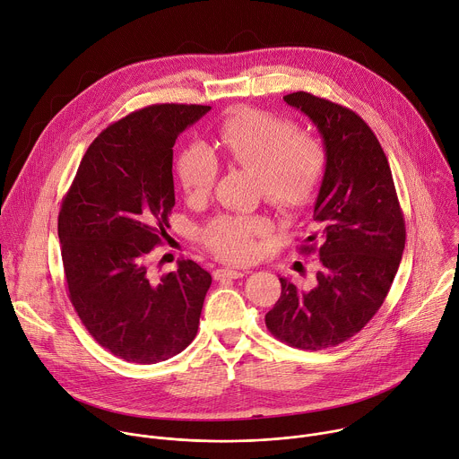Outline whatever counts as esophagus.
Listing matches in <instances>:
<instances>
[{"mask_svg":"<svg viewBox=\"0 0 459 459\" xmlns=\"http://www.w3.org/2000/svg\"><path fill=\"white\" fill-rule=\"evenodd\" d=\"M245 273L241 271H234V269H218L214 271V280H238L243 278Z\"/></svg>","mask_w":459,"mask_h":459,"instance_id":"obj_1","label":"esophagus"}]
</instances>
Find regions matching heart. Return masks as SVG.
I'll return each instance as SVG.
<instances>
[{"mask_svg":"<svg viewBox=\"0 0 459 459\" xmlns=\"http://www.w3.org/2000/svg\"><path fill=\"white\" fill-rule=\"evenodd\" d=\"M257 172L264 198L283 212L305 207L317 192L329 151L314 134L298 125L261 108L239 107L223 119L212 145L192 143L176 160V178L188 200H205L218 179V161ZM271 232L261 216L221 214L202 230L204 245L223 259L243 264L255 254V238Z\"/></svg>","mask_w":459,"mask_h":459,"instance_id":"obj_1","label":"heart"}]
</instances>
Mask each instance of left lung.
I'll return each instance as SVG.
<instances>
[{"label": "left lung", "instance_id": "obj_1", "mask_svg": "<svg viewBox=\"0 0 459 459\" xmlns=\"http://www.w3.org/2000/svg\"><path fill=\"white\" fill-rule=\"evenodd\" d=\"M283 100L317 126L329 163L299 245L319 255L316 285L301 290L280 278L265 323L290 347L323 351L358 334L383 305L405 248V220L388 160L354 110L303 91Z\"/></svg>", "mask_w": 459, "mask_h": 459}]
</instances>
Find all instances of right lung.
I'll return each instance as SVG.
<instances>
[{
    "mask_svg": "<svg viewBox=\"0 0 459 459\" xmlns=\"http://www.w3.org/2000/svg\"><path fill=\"white\" fill-rule=\"evenodd\" d=\"M207 105H151L108 125L65 194L57 236L69 298L89 334L140 365L185 351L198 333L211 274L192 259L152 278L176 204L172 147Z\"/></svg>",
    "mask_w": 459,
    "mask_h": 459,
    "instance_id": "add662e5",
    "label": "right lung"
}]
</instances>
